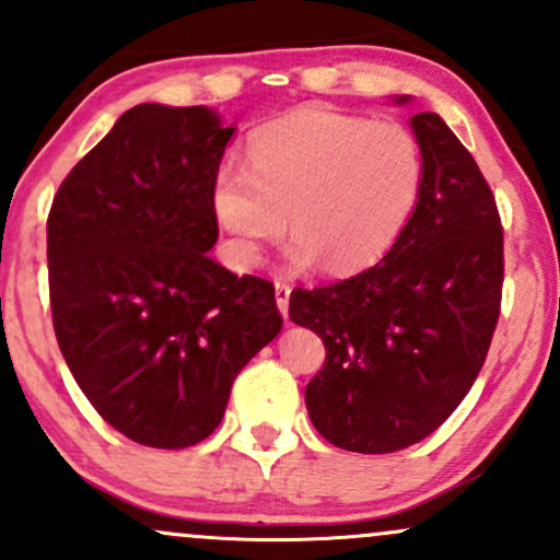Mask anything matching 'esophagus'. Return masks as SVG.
<instances>
[{
	"label": "esophagus",
	"instance_id": "1",
	"mask_svg": "<svg viewBox=\"0 0 560 560\" xmlns=\"http://www.w3.org/2000/svg\"><path fill=\"white\" fill-rule=\"evenodd\" d=\"M273 289H276V305H279L281 316L287 318V313H289V294H292V287H289L287 281L276 279L273 281Z\"/></svg>",
	"mask_w": 560,
	"mask_h": 560
}]
</instances>
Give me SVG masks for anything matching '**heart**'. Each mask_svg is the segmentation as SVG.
<instances>
[{"label": "heart", "instance_id": "heart-1", "mask_svg": "<svg viewBox=\"0 0 560 560\" xmlns=\"http://www.w3.org/2000/svg\"><path fill=\"white\" fill-rule=\"evenodd\" d=\"M421 182L423 155L408 128L307 107L260 128L247 144V165L215 171L210 208L242 266L260 260L289 215L294 266L324 260L331 273H350L402 234Z\"/></svg>", "mask_w": 560, "mask_h": 560}]
</instances>
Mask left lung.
I'll return each mask as SVG.
<instances>
[{"label":"left lung","mask_w":560,"mask_h":560,"mask_svg":"<svg viewBox=\"0 0 560 560\" xmlns=\"http://www.w3.org/2000/svg\"><path fill=\"white\" fill-rule=\"evenodd\" d=\"M410 126L423 182L408 226L376 266L289 298V318L326 347L307 413L352 453H395L442 427L477 382L500 318L503 226L490 184L440 115Z\"/></svg>","instance_id":"left-lung-1"}]
</instances>
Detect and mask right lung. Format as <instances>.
Here are the masks:
<instances>
[{
    "label": "right lung",
    "instance_id": "add662e5",
    "mask_svg": "<svg viewBox=\"0 0 560 560\" xmlns=\"http://www.w3.org/2000/svg\"><path fill=\"white\" fill-rule=\"evenodd\" d=\"M231 133L208 107H131L68 173L47 218L62 358L96 413L147 447L213 434L236 374L281 331L271 281L208 253Z\"/></svg>",
    "mask_w": 560,
    "mask_h": 560
}]
</instances>
